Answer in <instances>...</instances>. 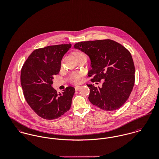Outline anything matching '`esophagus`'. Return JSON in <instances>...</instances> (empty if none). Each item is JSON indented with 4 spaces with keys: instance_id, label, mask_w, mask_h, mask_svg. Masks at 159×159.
Here are the masks:
<instances>
[{
    "instance_id": "esophagus-1",
    "label": "esophagus",
    "mask_w": 159,
    "mask_h": 159,
    "mask_svg": "<svg viewBox=\"0 0 159 159\" xmlns=\"http://www.w3.org/2000/svg\"><path fill=\"white\" fill-rule=\"evenodd\" d=\"M80 88H81V86H75V91H78Z\"/></svg>"
}]
</instances>
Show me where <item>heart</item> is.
I'll use <instances>...</instances> for the list:
<instances>
[{"label": "heart", "instance_id": "obj_1", "mask_svg": "<svg viewBox=\"0 0 159 159\" xmlns=\"http://www.w3.org/2000/svg\"><path fill=\"white\" fill-rule=\"evenodd\" d=\"M84 55V53L80 51H76L74 52V56L77 57L78 56ZM84 73L81 71H74L70 73L68 76V79L69 82L73 84H78L81 83L83 80V76Z\"/></svg>", "mask_w": 159, "mask_h": 159}]
</instances>
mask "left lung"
I'll return each instance as SVG.
<instances>
[{
  "label": "left lung",
  "mask_w": 159,
  "mask_h": 159,
  "mask_svg": "<svg viewBox=\"0 0 159 159\" xmlns=\"http://www.w3.org/2000/svg\"><path fill=\"white\" fill-rule=\"evenodd\" d=\"M74 48L89 56L92 69L88 76L92 77L91 81L104 80L102 88L88 85L91 103L108 111L120 108L129 98L135 80L134 63L129 51L110 39L81 42Z\"/></svg>",
  "instance_id": "1"
}]
</instances>
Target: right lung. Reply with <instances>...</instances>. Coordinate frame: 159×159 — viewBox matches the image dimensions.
<instances>
[{
    "label": "right lung",
    "instance_id": "right-lung-1",
    "mask_svg": "<svg viewBox=\"0 0 159 159\" xmlns=\"http://www.w3.org/2000/svg\"><path fill=\"white\" fill-rule=\"evenodd\" d=\"M71 44L48 46L34 50L24 62L21 84L24 98L40 117L57 119L70 110L75 88L68 86L57 93L51 85L53 76L59 73L61 60Z\"/></svg>",
    "mask_w": 159,
    "mask_h": 159
}]
</instances>
